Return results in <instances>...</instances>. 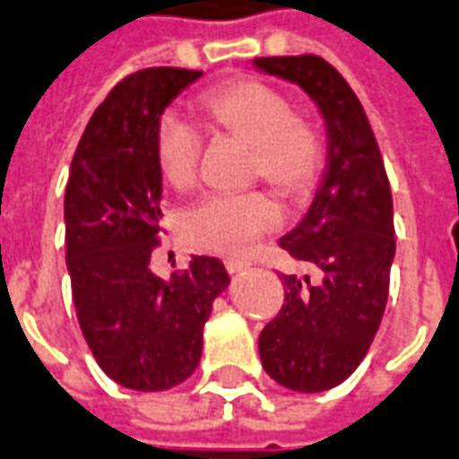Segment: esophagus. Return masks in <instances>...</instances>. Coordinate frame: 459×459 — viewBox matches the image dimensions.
<instances>
[{"mask_svg":"<svg viewBox=\"0 0 459 459\" xmlns=\"http://www.w3.org/2000/svg\"><path fill=\"white\" fill-rule=\"evenodd\" d=\"M224 266H227V272H230V274H239V272L249 269V266H252V262H247V259H227V262H224Z\"/></svg>","mask_w":459,"mask_h":459,"instance_id":"34e87169","label":"esophagus"}]
</instances>
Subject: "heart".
<instances>
[{"instance_id": "obj_1", "label": "heart", "mask_w": 459, "mask_h": 459, "mask_svg": "<svg viewBox=\"0 0 459 459\" xmlns=\"http://www.w3.org/2000/svg\"><path fill=\"white\" fill-rule=\"evenodd\" d=\"M200 110L217 128L255 143V175L287 197L304 195L316 180L324 145L316 126L291 110L284 91L262 79H232L207 89ZM203 133L178 110L155 126V158L162 178L185 190L197 180ZM281 222V207L264 190L207 193L185 212V232L203 249L239 255Z\"/></svg>"}]
</instances>
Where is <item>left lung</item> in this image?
<instances>
[{"instance_id": "obj_1", "label": "left lung", "mask_w": 459, "mask_h": 459, "mask_svg": "<svg viewBox=\"0 0 459 459\" xmlns=\"http://www.w3.org/2000/svg\"><path fill=\"white\" fill-rule=\"evenodd\" d=\"M255 66L307 91L328 133L316 195L279 239L307 272L279 276L284 304L259 333V356L279 385L328 391L359 368L385 311L395 256L391 185L359 96L328 61L264 56Z\"/></svg>"}]
</instances>
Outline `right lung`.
Segmentation results:
<instances>
[{
  "mask_svg": "<svg viewBox=\"0 0 459 459\" xmlns=\"http://www.w3.org/2000/svg\"><path fill=\"white\" fill-rule=\"evenodd\" d=\"M203 71L155 66L113 86L91 116L64 200L66 266L83 339L103 373L131 391H168L193 376L203 328L230 276L217 256L151 272L160 245L162 172L155 126Z\"/></svg>",
  "mask_w": 459,
  "mask_h": 459,
  "instance_id": "1",
  "label": "right lung"
}]
</instances>
